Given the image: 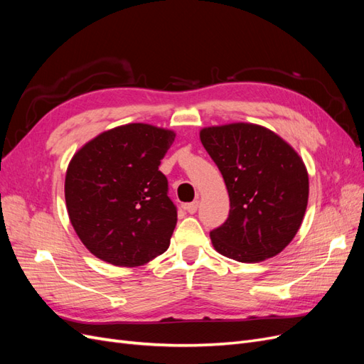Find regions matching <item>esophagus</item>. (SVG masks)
Returning a JSON list of instances; mask_svg holds the SVG:
<instances>
[{"label": "esophagus", "mask_w": 364, "mask_h": 364, "mask_svg": "<svg viewBox=\"0 0 364 364\" xmlns=\"http://www.w3.org/2000/svg\"><path fill=\"white\" fill-rule=\"evenodd\" d=\"M197 208H199V200H194L191 203L185 205V211L190 213V214H194L197 211Z\"/></svg>", "instance_id": "obj_1"}]
</instances>
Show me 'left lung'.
I'll return each instance as SVG.
<instances>
[{
  "instance_id": "obj_1",
  "label": "left lung",
  "mask_w": 364,
  "mask_h": 364,
  "mask_svg": "<svg viewBox=\"0 0 364 364\" xmlns=\"http://www.w3.org/2000/svg\"><path fill=\"white\" fill-rule=\"evenodd\" d=\"M200 141L230 200L228 220L209 234L214 249L240 262L278 255L299 230L308 205L310 182L299 153L253 123L203 127Z\"/></svg>"
}]
</instances>
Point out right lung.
Instances as JSON below:
<instances>
[{
  "label": "right lung",
  "instance_id": "1",
  "mask_svg": "<svg viewBox=\"0 0 364 364\" xmlns=\"http://www.w3.org/2000/svg\"><path fill=\"white\" fill-rule=\"evenodd\" d=\"M173 130L130 123L102 132L74 153L65 176L70 222L94 257L139 267L168 249L178 222L161 159Z\"/></svg>",
  "mask_w": 364,
  "mask_h": 364
}]
</instances>
